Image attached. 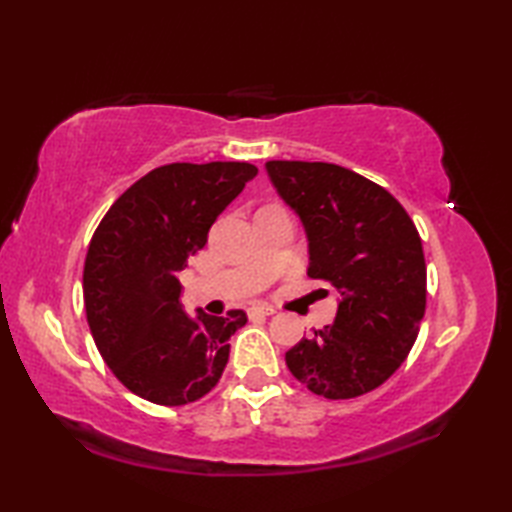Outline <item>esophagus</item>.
Returning <instances> with one entry per match:
<instances>
[{
    "instance_id": "34e87169",
    "label": "esophagus",
    "mask_w": 512,
    "mask_h": 512,
    "mask_svg": "<svg viewBox=\"0 0 512 512\" xmlns=\"http://www.w3.org/2000/svg\"><path fill=\"white\" fill-rule=\"evenodd\" d=\"M270 314H275V310L270 308V306H253V308H248V317H250V319L270 317Z\"/></svg>"
}]
</instances>
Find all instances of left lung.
Instances as JSON below:
<instances>
[{
    "instance_id": "8db88e82",
    "label": "left lung",
    "mask_w": 512,
    "mask_h": 512,
    "mask_svg": "<svg viewBox=\"0 0 512 512\" xmlns=\"http://www.w3.org/2000/svg\"><path fill=\"white\" fill-rule=\"evenodd\" d=\"M268 178L303 224L308 277L339 299L332 325L286 352L312 394L345 400L380 387L416 343L427 306L422 242L402 204L330 162L268 160Z\"/></svg>"
}]
</instances>
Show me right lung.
I'll list each match as a JSON object with an SVG mask.
<instances>
[{
    "mask_svg": "<svg viewBox=\"0 0 512 512\" xmlns=\"http://www.w3.org/2000/svg\"><path fill=\"white\" fill-rule=\"evenodd\" d=\"M255 176L248 162H173L134 182L96 228L83 268L85 314L103 361L136 396L180 407L222 378L246 312L198 308L191 317L178 273Z\"/></svg>",
    "mask_w": 512,
    "mask_h": 512,
    "instance_id": "1",
    "label": "right lung"
}]
</instances>
